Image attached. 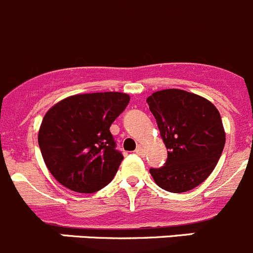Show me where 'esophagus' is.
<instances>
[{"instance_id":"34e87169","label":"esophagus","mask_w":253,"mask_h":253,"mask_svg":"<svg viewBox=\"0 0 253 253\" xmlns=\"http://www.w3.org/2000/svg\"><path fill=\"white\" fill-rule=\"evenodd\" d=\"M144 153H145V149L143 147H138V148H136V154L144 155Z\"/></svg>"}]
</instances>
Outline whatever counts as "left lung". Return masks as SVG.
<instances>
[{"mask_svg": "<svg viewBox=\"0 0 253 253\" xmlns=\"http://www.w3.org/2000/svg\"><path fill=\"white\" fill-rule=\"evenodd\" d=\"M147 101L168 149L166 166L149 170L153 179L173 193L196 188L213 172L224 148L219 111L201 95L180 89L159 90Z\"/></svg>", "mask_w": 253, "mask_h": 253, "instance_id": "8db88e82", "label": "left lung"}]
</instances>
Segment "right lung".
<instances>
[{
  "instance_id": "right-lung-1",
  "label": "right lung",
  "mask_w": 253,
  "mask_h": 253,
  "mask_svg": "<svg viewBox=\"0 0 253 253\" xmlns=\"http://www.w3.org/2000/svg\"><path fill=\"white\" fill-rule=\"evenodd\" d=\"M129 100L128 94L118 91L78 94L46 111L37 139L43 162L60 184L94 193L113 180L123 155L109 129Z\"/></svg>"
}]
</instances>
